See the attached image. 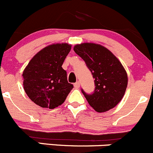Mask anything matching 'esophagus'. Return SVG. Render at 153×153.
Wrapping results in <instances>:
<instances>
[{"label":"esophagus","mask_w":153,"mask_h":153,"mask_svg":"<svg viewBox=\"0 0 153 153\" xmlns=\"http://www.w3.org/2000/svg\"><path fill=\"white\" fill-rule=\"evenodd\" d=\"M74 86L75 88H79L80 86V83L79 82H75L74 84Z\"/></svg>","instance_id":"34e87169"}]
</instances>
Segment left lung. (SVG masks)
Segmentation results:
<instances>
[{
    "label": "left lung",
    "mask_w": 153,
    "mask_h": 153,
    "mask_svg": "<svg viewBox=\"0 0 153 153\" xmlns=\"http://www.w3.org/2000/svg\"><path fill=\"white\" fill-rule=\"evenodd\" d=\"M74 51L85 61L94 78L91 94L82 92L89 105L97 112L115 107L123 99L128 84L126 70L118 59L105 47L94 43L76 45Z\"/></svg>",
    "instance_id": "1"
}]
</instances>
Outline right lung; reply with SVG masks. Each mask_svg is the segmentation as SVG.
I'll use <instances>...</instances> for the list:
<instances>
[{
  "label": "right lung",
  "mask_w": 153,
  "mask_h": 153,
  "mask_svg": "<svg viewBox=\"0 0 153 153\" xmlns=\"http://www.w3.org/2000/svg\"><path fill=\"white\" fill-rule=\"evenodd\" d=\"M71 49V45L67 43L48 45L32 58L24 70V89L36 105L53 109L65 102L73 89L62 67Z\"/></svg>",
  "instance_id": "1"
}]
</instances>
